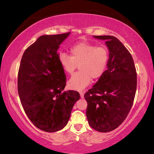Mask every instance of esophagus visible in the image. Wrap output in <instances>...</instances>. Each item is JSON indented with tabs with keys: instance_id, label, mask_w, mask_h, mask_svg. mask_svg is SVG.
<instances>
[{
	"instance_id": "obj_1",
	"label": "esophagus",
	"mask_w": 154,
	"mask_h": 154,
	"mask_svg": "<svg viewBox=\"0 0 154 154\" xmlns=\"http://www.w3.org/2000/svg\"><path fill=\"white\" fill-rule=\"evenodd\" d=\"M79 94H80V96H81V98H83V96H84V93L82 92H79Z\"/></svg>"
}]
</instances>
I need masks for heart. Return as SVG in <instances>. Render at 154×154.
Listing matches in <instances>:
<instances>
[{"label":"heart","mask_w":154,"mask_h":154,"mask_svg":"<svg viewBox=\"0 0 154 154\" xmlns=\"http://www.w3.org/2000/svg\"><path fill=\"white\" fill-rule=\"evenodd\" d=\"M71 56L62 53L59 62L63 71L72 74L79 66L80 72L72 75L68 82V86L75 90H82L90 84L92 78H100L107 67L109 54L105 46L81 42L71 48Z\"/></svg>","instance_id":"1"}]
</instances>
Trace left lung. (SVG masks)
<instances>
[{
    "label": "left lung",
    "mask_w": 154,
    "mask_h": 154,
    "mask_svg": "<svg viewBox=\"0 0 154 154\" xmlns=\"http://www.w3.org/2000/svg\"><path fill=\"white\" fill-rule=\"evenodd\" d=\"M105 41L109 58L107 69L85 94L90 126L101 132L117 128L128 115L137 90V72L128 50L113 36H93Z\"/></svg>",
    "instance_id": "1"
}]
</instances>
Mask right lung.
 <instances>
[{"mask_svg":"<svg viewBox=\"0 0 154 154\" xmlns=\"http://www.w3.org/2000/svg\"><path fill=\"white\" fill-rule=\"evenodd\" d=\"M70 33L39 36L26 49L21 60L17 77L21 103L32 123L48 132L66 126L80 98L77 91L62 92L66 77L57 51Z\"/></svg>","mask_w":154,"mask_h":154,"instance_id":"add662e5","label":"right lung"}]
</instances>
